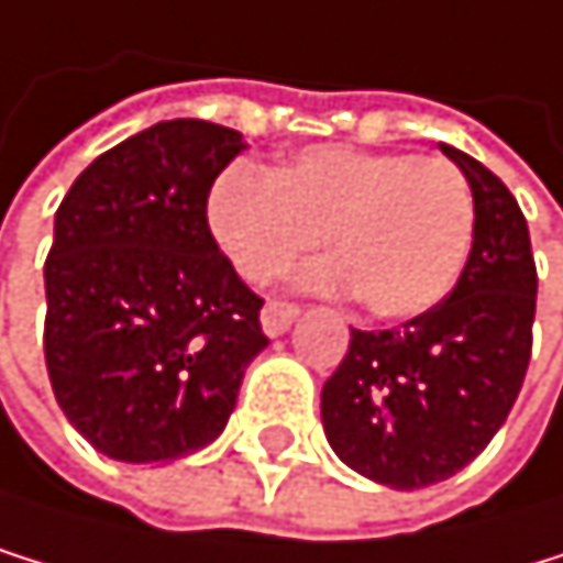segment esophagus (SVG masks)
<instances>
[{
  "mask_svg": "<svg viewBox=\"0 0 563 563\" xmlns=\"http://www.w3.org/2000/svg\"><path fill=\"white\" fill-rule=\"evenodd\" d=\"M297 314H300V303H294V300H269L263 307V331L273 334V338L284 334L297 321Z\"/></svg>",
  "mask_w": 563,
  "mask_h": 563,
  "instance_id": "34e87169",
  "label": "esophagus"
}]
</instances>
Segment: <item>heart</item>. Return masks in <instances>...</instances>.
Returning <instances> with one entry per match:
<instances>
[{"label": "heart", "mask_w": 563, "mask_h": 563, "mask_svg": "<svg viewBox=\"0 0 563 563\" xmlns=\"http://www.w3.org/2000/svg\"><path fill=\"white\" fill-rule=\"evenodd\" d=\"M208 221L232 266L266 284L324 232L334 260L307 284L355 290L376 318H417L462 276L475 195L451 159L314 146L287 167L232 164L208 195Z\"/></svg>", "instance_id": "obj_1"}]
</instances>
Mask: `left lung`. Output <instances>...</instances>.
Masks as SVG:
<instances>
[{"instance_id": "8db88e82", "label": "left lung", "mask_w": 563, "mask_h": 563, "mask_svg": "<svg viewBox=\"0 0 563 563\" xmlns=\"http://www.w3.org/2000/svg\"><path fill=\"white\" fill-rule=\"evenodd\" d=\"M472 184L475 232L457 284L431 310L386 331L352 328L321 389L334 454L389 489H423L485 451L520 396L537 310L527 218L475 156L441 146Z\"/></svg>"}]
</instances>
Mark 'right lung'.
Here are the masks:
<instances>
[{
    "mask_svg": "<svg viewBox=\"0 0 563 563\" xmlns=\"http://www.w3.org/2000/svg\"><path fill=\"white\" fill-rule=\"evenodd\" d=\"M242 132L156 122L101 153L57 208L43 358L64 417L125 465L211 444L269 338L208 225Z\"/></svg>",
    "mask_w": 563,
    "mask_h": 563,
    "instance_id": "right-lung-1",
    "label": "right lung"
}]
</instances>
